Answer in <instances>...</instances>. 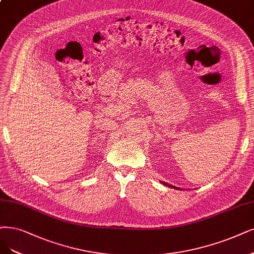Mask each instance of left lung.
Here are the masks:
<instances>
[{
	"mask_svg": "<svg viewBox=\"0 0 254 254\" xmlns=\"http://www.w3.org/2000/svg\"><path fill=\"white\" fill-rule=\"evenodd\" d=\"M163 185H166V186H170V187H173V189H175V190H182V189H180V187H176V186H173V185H170L168 183H166V182H161Z\"/></svg>",
	"mask_w": 254,
	"mask_h": 254,
	"instance_id": "1",
	"label": "left lung"
}]
</instances>
